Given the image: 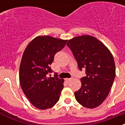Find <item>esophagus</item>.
Masks as SVG:
<instances>
[{
    "label": "esophagus",
    "mask_w": 125,
    "mask_h": 125,
    "mask_svg": "<svg viewBox=\"0 0 125 125\" xmlns=\"http://www.w3.org/2000/svg\"><path fill=\"white\" fill-rule=\"evenodd\" d=\"M73 79V78H66V79H65V80H66V81H67V82H69V81H70L72 80Z\"/></svg>",
    "instance_id": "34e87169"
}]
</instances>
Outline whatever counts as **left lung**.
Here are the masks:
<instances>
[{
    "label": "left lung",
    "mask_w": 125,
    "mask_h": 125,
    "mask_svg": "<svg viewBox=\"0 0 125 125\" xmlns=\"http://www.w3.org/2000/svg\"><path fill=\"white\" fill-rule=\"evenodd\" d=\"M67 45L79 69H85L86 74L81 79V88L74 93L76 100L84 107L96 108L105 100L115 78L112 54L102 42L89 35L73 37Z\"/></svg>",
    "instance_id": "8db88e82"
}]
</instances>
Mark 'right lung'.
<instances>
[{"mask_svg": "<svg viewBox=\"0 0 125 125\" xmlns=\"http://www.w3.org/2000/svg\"><path fill=\"white\" fill-rule=\"evenodd\" d=\"M68 40L49 36H39L25 48L19 68V81L23 92L34 106L39 110L52 108L59 101L64 88V79L47 77L56 53Z\"/></svg>", "mask_w": 125, "mask_h": 125, "instance_id": "add662e5", "label": "right lung"}]
</instances>
